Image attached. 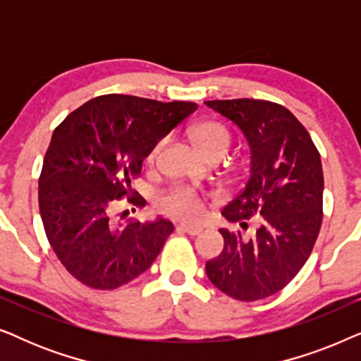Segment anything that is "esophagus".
Wrapping results in <instances>:
<instances>
[{
    "label": "esophagus",
    "mask_w": 361,
    "mask_h": 361,
    "mask_svg": "<svg viewBox=\"0 0 361 361\" xmlns=\"http://www.w3.org/2000/svg\"><path fill=\"white\" fill-rule=\"evenodd\" d=\"M177 228L182 230V231H185V233H189V235H192V236H195V235L202 233V228H200V226H195V225H187V224H182V225L177 226Z\"/></svg>",
    "instance_id": "34e87169"
}]
</instances>
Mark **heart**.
Instances as JSON below:
<instances>
[{"label": "heart", "instance_id": "heart-1", "mask_svg": "<svg viewBox=\"0 0 361 361\" xmlns=\"http://www.w3.org/2000/svg\"><path fill=\"white\" fill-rule=\"evenodd\" d=\"M192 140H194L195 146L199 147L207 159H210V157H224L231 149V145H233V137H231L230 131L224 125L214 121L197 125L192 130ZM162 145H164V141H159L154 146V149L151 152V159H156ZM159 209L167 215L176 216V219L197 220L204 215L205 204L194 190L174 189L161 197Z\"/></svg>", "mask_w": 361, "mask_h": 361}]
</instances>
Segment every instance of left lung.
Listing matches in <instances>:
<instances>
[{"mask_svg": "<svg viewBox=\"0 0 361 361\" xmlns=\"http://www.w3.org/2000/svg\"><path fill=\"white\" fill-rule=\"evenodd\" d=\"M205 105L233 123L250 147V177L221 210L241 228L261 219L256 233L220 230L224 250L207 261L212 284L236 300L269 298L299 273L322 225L324 174L317 147L288 108L253 98Z\"/></svg>", "mask_w": 361, "mask_h": 361, "instance_id": "left-lung-1", "label": "left lung"}]
</instances>
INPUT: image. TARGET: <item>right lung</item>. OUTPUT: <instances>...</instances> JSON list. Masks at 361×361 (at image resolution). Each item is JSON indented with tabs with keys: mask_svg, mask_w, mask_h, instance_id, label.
Listing matches in <instances>:
<instances>
[{
	"mask_svg": "<svg viewBox=\"0 0 361 361\" xmlns=\"http://www.w3.org/2000/svg\"><path fill=\"white\" fill-rule=\"evenodd\" d=\"M197 110L195 103H162L131 95H102L72 111L56 130L39 177V210L47 240L82 284L111 290L152 264L174 225L113 219L116 200L162 137Z\"/></svg>",
	"mask_w": 361,
	"mask_h": 361,
	"instance_id": "right-lung-1",
	"label": "right lung"
}]
</instances>
